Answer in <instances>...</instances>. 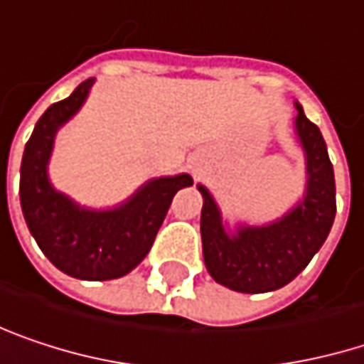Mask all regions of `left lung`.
Listing matches in <instances>:
<instances>
[{
  "label": "left lung",
  "instance_id": "1",
  "mask_svg": "<svg viewBox=\"0 0 364 364\" xmlns=\"http://www.w3.org/2000/svg\"><path fill=\"white\" fill-rule=\"evenodd\" d=\"M296 138L307 159L305 198L289 214L264 226H239L228 235L210 191L203 196L202 247L210 276L237 292H269L294 280L321 249L336 216V181L319 127L305 117L296 102Z\"/></svg>",
  "mask_w": 364,
  "mask_h": 364
}]
</instances>
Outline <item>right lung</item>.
<instances>
[{
	"label": "right lung",
	"instance_id": "add662e5",
	"mask_svg": "<svg viewBox=\"0 0 364 364\" xmlns=\"http://www.w3.org/2000/svg\"><path fill=\"white\" fill-rule=\"evenodd\" d=\"M92 82H82L36 121L20 166V203L31 235L55 267L80 280H113L148 255L175 193L193 179L185 173L152 179L113 210H88L59 193L47 175L55 134L80 111Z\"/></svg>",
	"mask_w": 364,
	"mask_h": 364
}]
</instances>
